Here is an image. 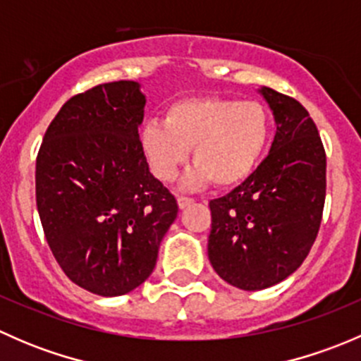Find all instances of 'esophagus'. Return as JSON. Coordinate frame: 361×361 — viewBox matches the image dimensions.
Here are the masks:
<instances>
[{"label":"esophagus","mask_w":361,"mask_h":361,"mask_svg":"<svg viewBox=\"0 0 361 361\" xmlns=\"http://www.w3.org/2000/svg\"><path fill=\"white\" fill-rule=\"evenodd\" d=\"M192 204H194V199L183 197V195H181V197H178V207H180V209H185V207L192 206Z\"/></svg>","instance_id":"1"}]
</instances>
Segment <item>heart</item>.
<instances>
[{
	"label": "heart",
	"instance_id": "b5f03b06",
	"mask_svg": "<svg viewBox=\"0 0 361 361\" xmlns=\"http://www.w3.org/2000/svg\"><path fill=\"white\" fill-rule=\"evenodd\" d=\"M269 141L271 116L260 103L218 96L174 101L164 122L148 120L140 134L141 152L164 183L178 176L192 150L195 166L183 180L187 188L211 180L221 188L241 185L262 162Z\"/></svg>",
	"mask_w": 361,
	"mask_h": 361
}]
</instances>
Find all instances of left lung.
Instances as JSON below:
<instances>
[{"label": "left lung", "instance_id": "8db88e82", "mask_svg": "<svg viewBox=\"0 0 361 361\" xmlns=\"http://www.w3.org/2000/svg\"><path fill=\"white\" fill-rule=\"evenodd\" d=\"M276 136L231 194L209 202L207 257L224 281L253 292L278 285L307 257L322 224L326 157L316 123L293 97L260 87Z\"/></svg>", "mask_w": 361, "mask_h": 361}]
</instances>
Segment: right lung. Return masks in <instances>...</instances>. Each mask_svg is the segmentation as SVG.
<instances>
[{
	"instance_id": "obj_1",
	"label": "right lung",
	"mask_w": 361,
	"mask_h": 361,
	"mask_svg": "<svg viewBox=\"0 0 361 361\" xmlns=\"http://www.w3.org/2000/svg\"><path fill=\"white\" fill-rule=\"evenodd\" d=\"M145 104L133 80L73 96L36 159V206L47 243L68 278L101 297L126 295L147 281L178 214L176 199L141 152Z\"/></svg>"
}]
</instances>
